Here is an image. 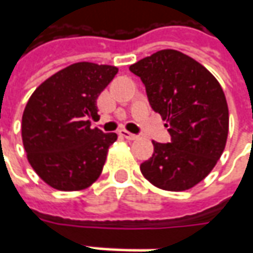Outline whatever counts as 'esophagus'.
Segmentation results:
<instances>
[{
  "label": "esophagus",
  "mask_w": 253,
  "mask_h": 253,
  "mask_svg": "<svg viewBox=\"0 0 253 253\" xmlns=\"http://www.w3.org/2000/svg\"><path fill=\"white\" fill-rule=\"evenodd\" d=\"M119 134L122 135V137H125L127 140H135L138 135L133 134V133H130V131H127V130H119Z\"/></svg>",
  "instance_id": "34e87169"
}]
</instances>
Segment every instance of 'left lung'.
Wrapping results in <instances>:
<instances>
[{
  "label": "left lung",
  "instance_id": "obj_1",
  "mask_svg": "<svg viewBox=\"0 0 253 253\" xmlns=\"http://www.w3.org/2000/svg\"><path fill=\"white\" fill-rule=\"evenodd\" d=\"M140 77L154 112L167 120L169 143L154 144L140 165L154 186L180 192L211 172L228 135V106L214 75L178 50H160L130 66Z\"/></svg>",
  "mask_w": 253,
  "mask_h": 253
}]
</instances>
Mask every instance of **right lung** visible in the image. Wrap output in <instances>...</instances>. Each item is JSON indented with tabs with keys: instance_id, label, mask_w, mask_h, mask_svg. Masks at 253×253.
<instances>
[{
	"instance_id": "obj_1",
	"label": "right lung",
	"mask_w": 253,
	"mask_h": 253,
	"mask_svg": "<svg viewBox=\"0 0 253 253\" xmlns=\"http://www.w3.org/2000/svg\"><path fill=\"white\" fill-rule=\"evenodd\" d=\"M118 74L113 66L75 63L36 88L22 116V140L35 172L58 190H81L99 178L116 133L91 128L96 99Z\"/></svg>"
}]
</instances>
